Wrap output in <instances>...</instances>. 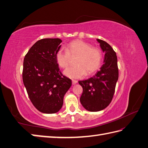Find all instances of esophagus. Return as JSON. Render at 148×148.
<instances>
[{
    "instance_id": "esophagus-1",
    "label": "esophagus",
    "mask_w": 148,
    "mask_h": 148,
    "mask_svg": "<svg viewBox=\"0 0 148 148\" xmlns=\"http://www.w3.org/2000/svg\"><path fill=\"white\" fill-rule=\"evenodd\" d=\"M72 85H76V84L77 83V81L73 79V80L72 81Z\"/></svg>"
}]
</instances>
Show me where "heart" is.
<instances>
[{
  "instance_id": "obj_1",
  "label": "heart",
  "mask_w": 148,
  "mask_h": 148,
  "mask_svg": "<svg viewBox=\"0 0 148 148\" xmlns=\"http://www.w3.org/2000/svg\"><path fill=\"white\" fill-rule=\"evenodd\" d=\"M77 56L76 66H71L64 71V74L72 79H78L86 74H92L100 67L103 60L102 52L97 47H92L88 43L76 40L67 44L65 48H60L56 53L58 64L65 69L70 64L71 57Z\"/></svg>"
}]
</instances>
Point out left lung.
Returning a JSON list of instances; mask_svg holds the SVG:
<instances>
[{"instance_id": "1", "label": "left lung", "mask_w": 148, "mask_h": 148, "mask_svg": "<svg viewBox=\"0 0 148 148\" xmlns=\"http://www.w3.org/2000/svg\"><path fill=\"white\" fill-rule=\"evenodd\" d=\"M97 41L105 53L104 63L93 77L79 82L83 87L80 102L90 112L102 110L109 105L119 78L116 53L107 42L100 39Z\"/></svg>"}]
</instances>
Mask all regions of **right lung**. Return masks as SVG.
<instances>
[{
	"mask_svg": "<svg viewBox=\"0 0 148 148\" xmlns=\"http://www.w3.org/2000/svg\"><path fill=\"white\" fill-rule=\"evenodd\" d=\"M59 38L37 41L25 54L22 79L34 106L44 114H55L62 108L63 97L72 81L62 74L56 60L60 49Z\"/></svg>",
	"mask_w": 148,
	"mask_h": 148,
	"instance_id": "obj_1",
	"label": "right lung"
}]
</instances>
